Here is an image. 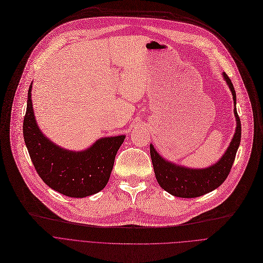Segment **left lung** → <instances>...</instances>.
<instances>
[{
	"label": "left lung",
	"mask_w": 263,
	"mask_h": 263,
	"mask_svg": "<svg viewBox=\"0 0 263 263\" xmlns=\"http://www.w3.org/2000/svg\"><path fill=\"white\" fill-rule=\"evenodd\" d=\"M222 76L229 85V89L232 93L236 128L226 153L222 155V157L216 164L204 169H191L183 166H178L162 158L156 152L154 146L149 144V153H151L156 180L162 190H165L176 197L196 198L205 195L219 187L230 173L236 151L241 142L242 126L235 108L236 96L233 84L226 72H222Z\"/></svg>",
	"instance_id": "8db88e82"
}]
</instances>
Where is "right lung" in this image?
Wrapping results in <instances>:
<instances>
[{"label":"right lung","instance_id":"1","mask_svg":"<svg viewBox=\"0 0 263 263\" xmlns=\"http://www.w3.org/2000/svg\"><path fill=\"white\" fill-rule=\"evenodd\" d=\"M28 92L23 137L33 165L42 180L60 194L83 198L101 192L107 185L115 158L125 136L106 137L81 152L68 151L52 143L37 126Z\"/></svg>","mask_w":263,"mask_h":263}]
</instances>
